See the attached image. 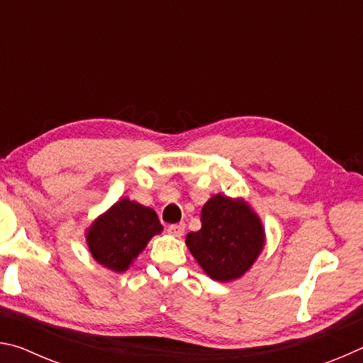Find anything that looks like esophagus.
Listing matches in <instances>:
<instances>
[{
  "label": "esophagus",
  "mask_w": 363,
  "mask_h": 363,
  "mask_svg": "<svg viewBox=\"0 0 363 363\" xmlns=\"http://www.w3.org/2000/svg\"><path fill=\"white\" fill-rule=\"evenodd\" d=\"M184 230H186V225L184 224H171L168 227V233H171L173 237H182Z\"/></svg>",
  "instance_id": "34e87169"
}]
</instances>
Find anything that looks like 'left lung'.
I'll return each mask as SVG.
<instances>
[{
  "mask_svg": "<svg viewBox=\"0 0 363 363\" xmlns=\"http://www.w3.org/2000/svg\"><path fill=\"white\" fill-rule=\"evenodd\" d=\"M190 253L216 281L242 279L266 247L262 220L242 196L213 195L201 208V229L189 232Z\"/></svg>",
  "mask_w": 363,
  "mask_h": 363,
  "instance_id": "1",
  "label": "left lung"
}]
</instances>
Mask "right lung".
<instances>
[{
  "label": "right lung",
  "instance_id": "obj_1",
  "mask_svg": "<svg viewBox=\"0 0 363 363\" xmlns=\"http://www.w3.org/2000/svg\"><path fill=\"white\" fill-rule=\"evenodd\" d=\"M162 230L155 210L123 196L86 227L84 238L96 262L125 272Z\"/></svg>",
  "mask_w": 363,
  "mask_h": 363
}]
</instances>
